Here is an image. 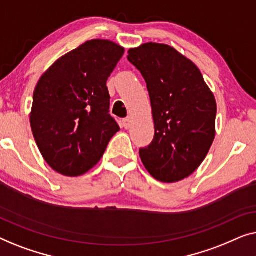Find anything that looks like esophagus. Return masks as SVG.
<instances>
[{"instance_id":"obj_1","label":"esophagus","mask_w":256,"mask_h":256,"mask_svg":"<svg viewBox=\"0 0 256 256\" xmlns=\"http://www.w3.org/2000/svg\"><path fill=\"white\" fill-rule=\"evenodd\" d=\"M123 126L125 128H131V120H130V118H125V120H123Z\"/></svg>"}]
</instances>
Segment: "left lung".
Returning a JSON list of instances; mask_svg holds the SVG:
<instances>
[{
  "label": "left lung",
  "mask_w": 256,
  "mask_h": 256,
  "mask_svg": "<svg viewBox=\"0 0 256 256\" xmlns=\"http://www.w3.org/2000/svg\"><path fill=\"white\" fill-rule=\"evenodd\" d=\"M128 59L145 78L154 120V139L139 154L158 181L174 183L192 175L216 136L217 104L200 70L172 46L146 42Z\"/></svg>",
  "instance_id": "8db88e82"
}]
</instances>
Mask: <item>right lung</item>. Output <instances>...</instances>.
Wrapping results in <instances>:
<instances>
[{
  "label": "right lung",
  "mask_w": 256,
  "mask_h": 256,
  "mask_svg": "<svg viewBox=\"0 0 256 256\" xmlns=\"http://www.w3.org/2000/svg\"><path fill=\"white\" fill-rule=\"evenodd\" d=\"M123 54L116 42L92 39L39 78L30 124L42 158L59 174L75 178L90 170L120 131L109 114L106 81Z\"/></svg>",
  "instance_id": "1"
}]
</instances>
